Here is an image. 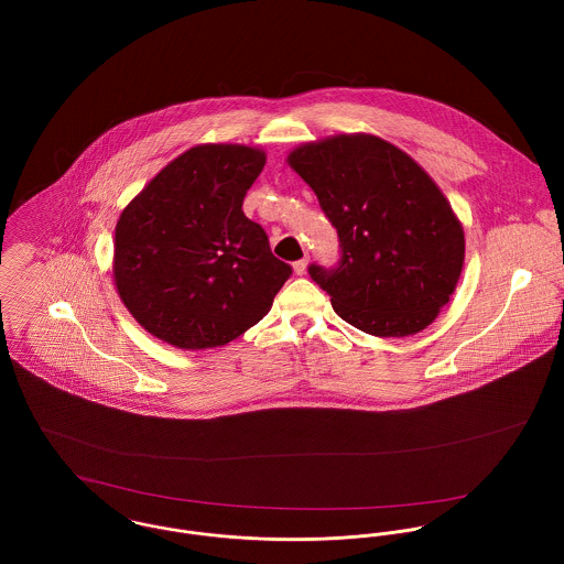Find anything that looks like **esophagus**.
I'll return each mask as SVG.
<instances>
[{
	"instance_id": "obj_1",
	"label": "esophagus",
	"mask_w": 564,
	"mask_h": 564,
	"mask_svg": "<svg viewBox=\"0 0 564 564\" xmlns=\"http://www.w3.org/2000/svg\"><path fill=\"white\" fill-rule=\"evenodd\" d=\"M293 269H295V273H297V275H304V273H306V269H308V256H306V258H302V260H297V262H293Z\"/></svg>"
}]
</instances>
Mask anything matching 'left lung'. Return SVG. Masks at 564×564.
<instances>
[{
  "label": "left lung",
  "mask_w": 564,
  "mask_h": 564,
  "mask_svg": "<svg viewBox=\"0 0 564 564\" xmlns=\"http://www.w3.org/2000/svg\"><path fill=\"white\" fill-rule=\"evenodd\" d=\"M289 164L338 235V262L308 267L336 315L373 336H408L434 322L458 284L465 235L432 177L369 134L302 145Z\"/></svg>",
  "instance_id": "obj_1"
}]
</instances>
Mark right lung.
I'll return each instance as SVG.
<instances>
[{
	"label": "right lung",
	"instance_id": "obj_1",
	"mask_svg": "<svg viewBox=\"0 0 564 564\" xmlns=\"http://www.w3.org/2000/svg\"><path fill=\"white\" fill-rule=\"evenodd\" d=\"M264 166L245 145H199L128 204L115 230L117 291L150 334L180 349L235 340L260 322L291 264L242 213Z\"/></svg>",
	"mask_w": 564,
	"mask_h": 564
}]
</instances>
